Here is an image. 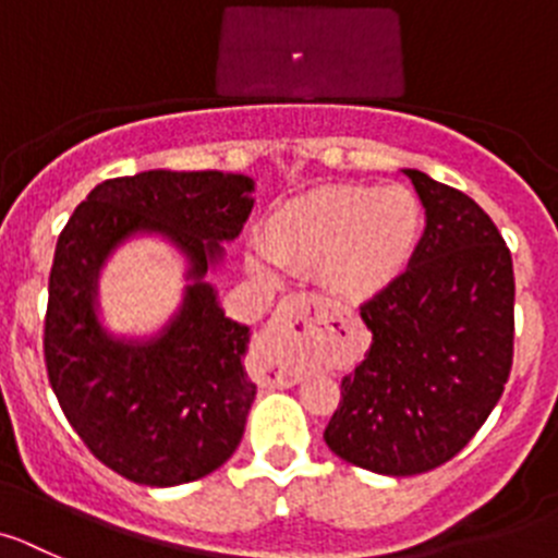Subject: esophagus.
Masks as SVG:
<instances>
[{"label":"esophagus","mask_w":558,"mask_h":558,"mask_svg":"<svg viewBox=\"0 0 558 558\" xmlns=\"http://www.w3.org/2000/svg\"><path fill=\"white\" fill-rule=\"evenodd\" d=\"M314 311L316 316L325 314V305L316 296L294 294L278 305L272 322L267 325L258 347V361H262V383L269 388H289V385L303 379L305 357L311 352V325L305 316ZM304 322V330H295V322Z\"/></svg>","instance_id":"34e87169"}]
</instances>
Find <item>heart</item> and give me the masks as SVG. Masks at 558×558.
I'll use <instances>...</instances> for the list:
<instances>
[{"instance_id": "1", "label": "heart", "mask_w": 558, "mask_h": 558, "mask_svg": "<svg viewBox=\"0 0 558 558\" xmlns=\"http://www.w3.org/2000/svg\"><path fill=\"white\" fill-rule=\"evenodd\" d=\"M421 233L424 206L408 186L330 184L275 208L262 226V247L278 267L319 272L343 300H368L402 278ZM268 263L258 253L247 258L262 278H272Z\"/></svg>"}]
</instances>
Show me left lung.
Here are the masks:
<instances>
[{"mask_svg": "<svg viewBox=\"0 0 558 558\" xmlns=\"http://www.w3.org/2000/svg\"><path fill=\"white\" fill-rule=\"evenodd\" d=\"M426 211L413 262L361 305L372 347L341 379L332 454L415 476L460 454L512 372L514 272L496 222L465 192L404 170Z\"/></svg>", "mask_w": 558, "mask_h": 558, "instance_id": "8db88e82", "label": "left lung"}]
</instances>
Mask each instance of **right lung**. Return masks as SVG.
Instances as JSON below:
<instances>
[{
    "label": "right lung",
    "mask_w": 558,
    "mask_h": 558,
    "mask_svg": "<svg viewBox=\"0 0 558 558\" xmlns=\"http://www.w3.org/2000/svg\"><path fill=\"white\" fill-rule=\"evenodd\" d=\"M253 179L145 170L98 184L57 239L44 322L51 390L87 449L114 473L175 487L217 471L244 435L255 383L250 327L228 319L206 275L253 208ZM137 232L168 238L191 269L180 314L154 339H118L97 319V275Z\"/></svg>",
    "instance_id": "right-lung-1"
}]
</instances>
